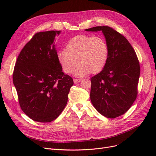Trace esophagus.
Here are the masks:
<instances>
[{
	"label": "esophagus",
	"instance_id": "1",
	"mask_svg": "<svg viewBox=\"0 0 156 156\" xmlns=\"http://www.w3.org/2000/svg\"><path fill=\"white\" fill-rule=\"evenodd\" d=\"M80 81H81V79H73L74 83H78Z\"/></svg>",
	"mask_w": 156,
	"mask_h": 156
}]
</instances>
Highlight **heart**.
<instances>
[{"mask_svg": "<svg viewBox=\"0 0 156 156\" xmlns=\"http://www.w3.org/2000/svg\"><path fill=\"white\" fill-rule=\"evenodd\" d=\"M108 51L107 42L102 36L79 35L68 42L66 50L58 52L57 59L66 73H72L79 64L74 74L81 77L90 72H100L106 64Z\"/></svg>", "mask_w": 156, "mask_h": 156, "instance_id": "b5f03b06", "label": "heart"}]
</instances>
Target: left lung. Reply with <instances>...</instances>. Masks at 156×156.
<instances>
[{"label":"left lung","mask_w":156,"mask_h":156,"mask_svg":"<svg viewBox=\"0 0 156 156\" xmlns=\"http://www.w3.org/2000/svg\"><path fill=\"white\" fill-rule=\"evenodd\" d=\"M85 30L102 31L108 45L106 64L90 79V100L101 115L115 119L128 111L137 96L139 60L129 42L112 28L94 27Z\"/></svg>","instance_id":"1"}]
</instances>
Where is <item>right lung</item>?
Listing matches in <instances>:
<instances>
[{"mask_svg":"<svg viewBox=\"0 0 156 156\" xmlns=\"http://www.w3.org/2000/svg\"><path fill=\"white\" fill-rule=\"evenodd\" d=\"M61 30L35 34L19 55L13 73L21 108L32 120L50 122L68 102L73 79L65 75L53 43Z\"/></svg>","mask_w":156,"mask_h":156,"instance_id":"1","label":"right lung"}]
</instances>
